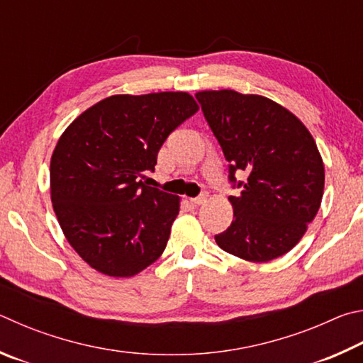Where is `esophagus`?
<instances>
[{
  "label": "esophagus",
  "mask_w": 363,
  "mask_h": 363,
  "mask_svg": "<svg viewBox=\"0 0 363 363\" xmlns=\"http://www.w3.org/2000/svg\"><path fill=\"white\" fill-rule=\"evenodd\" d=\"M191 201V204H194V206H201V204H204V202L207 201V194H201V196H198V198H193V199H189Z\"/></svg>",
  "instance_id": "obj_1"
}]
</instances>
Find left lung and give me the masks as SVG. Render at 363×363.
<instances>
[{
    "label": "left lung",
    "mask_w": 363,
    "mask_h": 363,
    "mask_svg": "<svg viewBox=\"0 0 363 363\" xmlns=\"http://www.w3.org/2000/svg\"><path fill=\"white\" fill-rule=\"evenodd\" d=\"M230 162L234 218L215 236L220 249L266 263L300 242L319 211L325 170L313 135L287 108L262 95L231 89L196 94ZM247 180L235 182V172Z\"/></svg>",
    "instance_id": "obj_1"
}]
</instances>
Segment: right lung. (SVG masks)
Listing matches in <instances>:
<instances>
[{
    "label": "right lung",
    "instance_id": "1",
    "mask_svg": "<svg viewBox=\"0 0 363 363\" xmlns=\"http://www.w3.org/2000/svg\"><path fill=\"white\" fill-rule=\"evenodd\" d=\"M198 110L188 92L111 95L62 133L50 157V201L69 245L95 271L132 277L162 255L180 198L138 178Z\"/></svg>",
    "mask_w": 363,
    "mask_h": 363
}]
</instances>
